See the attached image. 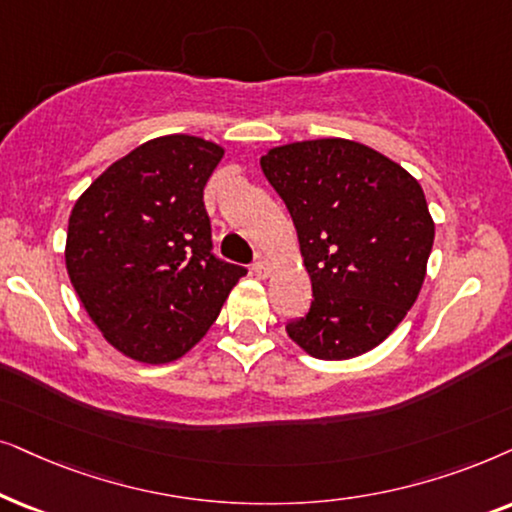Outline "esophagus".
<instances>
[{"label": "esophagus", "instance_id": "1", "mask_svg": "<svg viewBox=\"0 0 512 512\" xmlns=\"http://www.w3.org/2000/svg\"><path fill=\"white\" fill-rule=\"evenodd\" d=\"M252 269H255V274L260 278H267L271 274V262L267 257H257L255 264H252Z\"/></svg>", "mask_w": 512, "mask_h": 512}]
</instances>
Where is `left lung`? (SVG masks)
<instances>
[{"mask_svg": "<svg viewBox=\"0 0 512 512\" xmlns=\"http://www.w3.org/2000/svg\"><path fill=\"white\" fill-rule=\"evenodd\" d=\"M260 166L290 210L313 290L288 337L320 360L372 351L424 285L435 238L424 189L388 156L344 138L274 147Z\"/></svg>", "mask_w": 512, "mask_h": 512, "instance_id": "obj_1", "label": "left lung"}]
</instances>
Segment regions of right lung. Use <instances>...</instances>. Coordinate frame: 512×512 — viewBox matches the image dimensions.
I'll return each mask as SVG.
<instances>
[{
	"label": "right lung",
	"mask_w": 512,
	"mask_h": 512,
	"mask_svg": "<svg viewBox=\"0 0 512 512\" xmlns=\"http://www.w3.org/2000/svg\"><path fill=\"white\" fill-rule=\"evenodd\" d=\"M224 147L196 135L142 142L95 177L70 213L65 267L102 337L166 365L192 351L245 276L217 260L203 187Z\"/></svg>",
	"instance_id": "obj_1"
}]
</instances>
